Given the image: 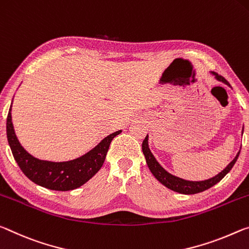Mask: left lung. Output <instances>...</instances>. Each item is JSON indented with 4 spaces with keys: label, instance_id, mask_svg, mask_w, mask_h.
<instances>
[{
    "label": "left lung",
    "instance_id": "obj_1",
    "mask_svg": "<svg viewBox=\"0 0 249 249\" xmlns=\"http://www.w3.org/2000/svg\"><path fill=\"white\" fill-rule=\"evenodd\" d=\"M215 75V77L218 80L223 81V83H225L226 85L230 86V83L224 78L223 76L221 75H217L216 72H213ZM142 151H143V154L145 157V160H146V164H148L150 171H151L152 174L156 177L157 180L159 182H161L163 185L168 187V189L174 191V192H178V193H181V194H196L199 192H203V191L205 190H209L210 187H212L213 185L216 184L219 181L222 180V178L225 177V175L230 172L233 168L234 164L237 161L238 156H239V152L237 153V156L235 157V159L233 161H231L230 164H228L225 169H224L221 173L217 174L216 177L210 178V180H206V181H201V182H192V181H185V180H182L180 178H177L174 177V175L170 174L169 172H166V171L162 168V166L159 164L158 161L156 160V158L153 157V154L150 151L149 146H148V136L145 137V139L142 142Z\"/></svg>",
    "mask_w": 249,
    "mask_h": 249
}]
</instances>
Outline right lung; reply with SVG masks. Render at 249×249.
<instances>
[{
    "mask_svg": "<svg viewBox=\"0 0 249 249\" xmlns=\"http://www.w3.org/2000/svg\"><path fill=\"white\" fill-rule=\"evenodd\" d=\"M120 132L121 130L109 134L96 148L76 160L50 162L38 160L24 150L15 136L11 108L6 119L7 141L19 169L35 184L54 191L74 190L91 178L103 166L110 143Z\"/></svg>",
    "mask_w": 249,
    "mask_h": 249,
    "instance_id": "right-lung-1",
    "label": "right lung"
}]
</instances>
